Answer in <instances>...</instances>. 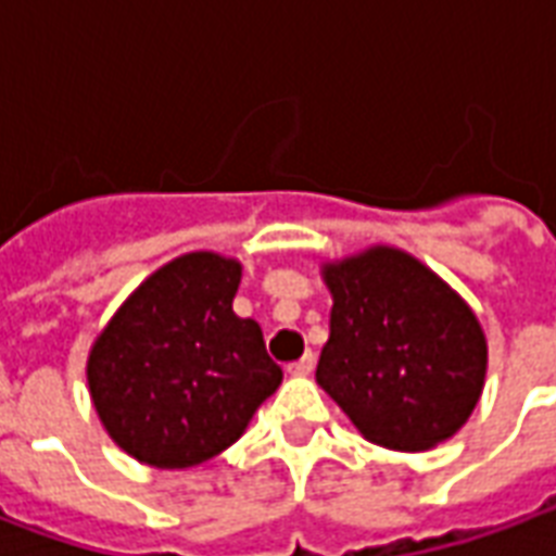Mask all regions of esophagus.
I'll use <instances>...</instances> for the list:
<instances>
[{
  "instance_id": "esophagus-1",
  "label": "esophagus",
  "mask_w": 556,
  "mask_h": 556,
  "mask_svg": "<svg viewBox=\"0 0 556 556\" xmlns=\"http://www.w3.org/2000/svg\"><path fill=\"white\" fill-rule=\"evenodd\" d=\"M315 371V353H303L298 362H291L289 365V374H294V377H309V374Z\"/></svg>"
}]
</instances>
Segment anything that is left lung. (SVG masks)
Masks as SVG:
<instances>
[{
	"instance_id": "8db88e82",
	"label": "left lung",
	"mask_w": 556,
	"mask_h": 556,
	"mask_svg": "<svg viewBox=\"0 0 556 556\" xmlns=\"http://www.w3.org/2000/svg\"><path fill=\"white\" fill-rule=\"evenodd\" d=\"M332 294L315 380L368 442L427 451L475 413L486 336L445 279L397 247L320 267Z\"/></svg>"
}]
</instances>
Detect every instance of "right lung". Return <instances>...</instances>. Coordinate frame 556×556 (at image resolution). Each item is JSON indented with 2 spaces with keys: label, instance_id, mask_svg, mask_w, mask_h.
Instances as JSON below:
<instances>
[{
  "label": "right lung",
  "instance_id": "obj_1",
  "mask_svg": "<svg viewBox=\"0 0 556 556\" xmlns=\"http://www.w3.org/2000/svg\"><path fill=\"white\" fill-rule=\"evenodd\" d=\"M241 262L197 250L131 291L88 356L102 427L152 468H191L241 439L282 368L232 312Z\"/></svg>",
  "mask_w": 556,
  "mask_h": 556
}]
</instances>
